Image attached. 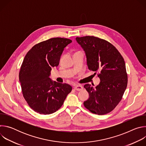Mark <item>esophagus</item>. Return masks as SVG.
I'll use <instances>...</instances> for the list:
<instances>
[{
    "mask_svg": "<svg viewBox=\"0 0 146 146\" xmlns=\"http://www.w3.org/2000/svg\"><path fill=\"white\" fill-rule=\"evenodd\" d=\"M74 88L75 90L77 91H81L83 89V87L81 85H75Z\"/></svg>",
    "mask_w": 146,
    "mask_h": 146,
    "instance_id": "1",
    "label": "esophagus"
}]
</instances>
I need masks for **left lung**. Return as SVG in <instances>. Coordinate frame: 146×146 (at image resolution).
<instances>
[{"mask_svg":"<svg viewBox=\"0 0 146 146\" xmlns=\"http://www.w3.org/2000/svg\"><path fill=\"white\" fill-rule=\"evenodd\" d=\"M76 40L85 52L89 70L100 72L98 76L100 81L96 87L94 88L89 84L84 86L89 94L84 105L98 115L109 113L121 101L127 87L124 59L115 47L106 40L89 36L76 37Z\"/></svg>","mask_w":146,"mask_h":146,"instance_id":"obj_1","label":"left lung"}]
</instances>
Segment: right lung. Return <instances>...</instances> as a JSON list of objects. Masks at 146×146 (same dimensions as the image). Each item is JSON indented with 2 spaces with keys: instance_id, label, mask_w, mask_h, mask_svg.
I'll list each match as a JSON object with an SVG mask.
<instances>
[{
  "instance_id": "1",
  "label": "right lung",
  "mask_w": 146,
  "mask_h": 146,
  "mask_svg": "<svg viewBox=\"0 0 146 146\" xmlns=\"http://www.w3.org/2000/svg\"><path fill=\"white\" fill-rule=\"evenodd\" d=\"M72 41L52 38L34 46L27 54L19 73L23 96L32 109L40 114H50L64 104L72 87L52 81L51 70L59 64L64 48Z\"/></svg>"
}]
</instances>
